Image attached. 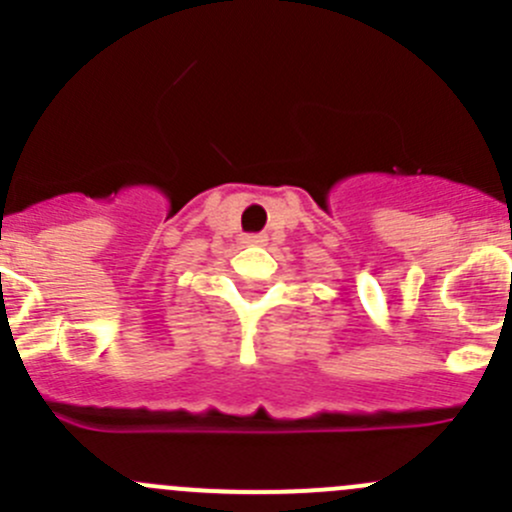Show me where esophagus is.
I'll return each instance as SVG.
<instances>
[{
  "instance_id": "1",
  "label": "esophagus",
  "mask_w": 512,
  "mask_h": 512,
  "mask_svg": "<svg viewBox=\"0 0 512 512\" xmlns=\"http://www.w3.org/2000/svg\"><path fill=\"white\" fill-rule=\"evenodd\" d=\"M267 242L265 235H245L242 237V245H252V247H262Z\"/></svg>"
}]
</instances>
